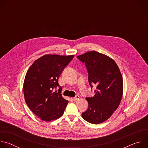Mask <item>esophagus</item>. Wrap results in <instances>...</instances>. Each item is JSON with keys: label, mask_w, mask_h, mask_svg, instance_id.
Instances as JSON below:
<instances>
[{"label": "esophagus", "mask_w": 148, "mask_h": 148, "mask_svg": "<svg viewBox=\"0 0 148 148\" xmlns=\"http://www.w3.org/2000/svg\"><path fill=\"white\" fill-rule=\"evenodd\" d=\"M73 99H74V101L78 100V99H79V97L78 95H76L75 97H74V98H73Z\"/></svg>", "instance_id": "esophagus-1"}]
</instances>
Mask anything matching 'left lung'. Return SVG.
Returning <instances> with one entry per match:
<instances>
[{
    "mask_svg": "<svg viewBox=\"0 0 148 148\" xmlns=\"http://www.w3.org/2000/svg\"><path fill=\"white\" fill-rule=\"evenodd\" d=\"M84 63L90 87L95 84V93L87 97V110L82 113L86 121L98 124L107 120L118 108L123 94V79L118 66L106 55L91 51L77 57Z\"/></svg>",
    "mask_w": 148,
    "mask_h": 148,
    "instance_id": "obj_1",
    "label": "left lung"
}]
</instances>
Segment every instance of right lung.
I'll return each mask as SVG.
<instances>
[{"instance_id": "1", "label": "right lung", "mask_w": 148, "mask_h": 148, "mask_svg": "<svg viewBox=\"0 0 148 148\" xmlns=\"http://www.w3.org/2000/svg\"><path fill=\"white\" fill-rule=\"evenodd\" d=\"M74 57L45 55L36 60L26 73L23 84L25 101L42 121L57 119L64 113L69 101L61 95L58 78ZM58 87V92L52 91Z\"/></svg>"}]
</instances>
